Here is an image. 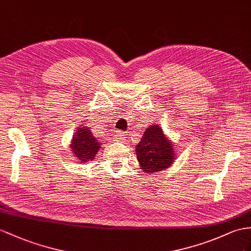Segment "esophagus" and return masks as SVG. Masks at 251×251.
<instances>
[{"label": "esophagus", "mask_w": 251, "mask_h": 251, "mask_svg": "<svg viewBox=\"0 0 251 251\" xmlns=\"http://www.w3.org/2000/svg\"><path fill=\"white\" fill-rule=\"evenodd\" d=\"M126 132H116V134H115V138L119 139L120 142H121V140H124L126 138Z\"/></svg>", "instance_id": "esophagus-1"}]
</instances>
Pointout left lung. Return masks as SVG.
I'll use <instances>...</instances> for the list:
<instances>
[{"mask_svg": "<svg viewBox=\"0 0 251 251\" xmlns=\"http://www.w3.org/2000/svg\"><path fill=\"white\" fill-rule=\"evenodd\" d=\"M137 160L144 173H156L168 168L175 161L174 147L165 137L161 126L147 127L136 146Z\"/></svg>", "mask_w": 251, "mask_h": 251, "instance_id": "left-lung-1", "label": "left lung"}]
</instances>
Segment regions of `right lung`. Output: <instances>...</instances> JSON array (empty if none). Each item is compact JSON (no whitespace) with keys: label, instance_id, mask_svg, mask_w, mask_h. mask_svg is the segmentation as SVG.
<instances>
[{"label":"right lung","instance_id":"add662e5","mask_svg":"<svg viewBox=\"0 0 251 251\" xmlns=\"http://www.w3.org/2000/svg\"><path fill=\"white\" fill-rule=\"evenodd\" d=\"M100 140L91 134L88 127L83 126L79 127L75 134V137L72 139L71 149L73 155L77 157V160L81 162H87L93 160L96 156L98 150L100 149Z\"/></svg>","mask_w":251,"mask_h":251}]
</instances>
